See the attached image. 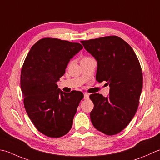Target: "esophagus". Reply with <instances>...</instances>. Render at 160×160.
Segmentation results:
<instances>
[{
  "mask_svg": "<svg viewBox=\"0 0 160 160\" xmlns=\"http://www.w3.org/2000/svg\"><path fill=\"white\" fill-rule=\"evenodd\" d=\"M89 94H88V93H86V92H85L84 93V99H89Z\"/></svg>",
  "mask_w": 160,
  "mask_h": 160,
  "instance_id": "1",
  "label": "esophagus"
}]
</instances>
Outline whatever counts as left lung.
Returning a JSON list of instances; mask_svg holds the SVG:
<instances>
[{"label": "left lung", "mask_w": 160, "mask_h": 160, "mask_svg": "<svg viewBox=\"0 0 160 160\" xmlns=\"http://www.w3.org/2000/svg\"><path fill=\"white\" fill-rule=\"evenodd\" d=\"M97 61L96 80L109 84L107 97L90 95L94 103L90 119L94 128L107 135L124 129L138 110L143 86L141 66L132 48L117 36L82 41Z\"/></svg>", "instance_id": "8db88e82"}]
</instances>
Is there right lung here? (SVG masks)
<instances>
[{
  "label": "right lung",
  "instance_id": "add662e5",
  "mask_svg": "<svg viewBox=\"0 0 160 160\" xmlns=\"http://www.w3.org/2000/svg\"><path fill=\"white\" fill-rule=\"evenodd\" d=\"M82 45L57 38L38 41L26 57L21 74L24 106L38 131L61 138L70 131L83 94L64 92L57 82L65 74L70 59Z\"/></svg>",
  "mask_w": 160,
  "mask_h": 160
}]
</instances>
